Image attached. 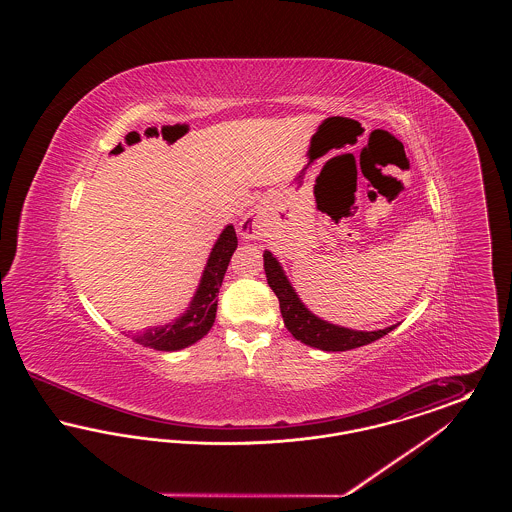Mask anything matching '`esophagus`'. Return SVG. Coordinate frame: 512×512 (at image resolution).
Returning a JSON list of instances; mask_svg holds the SVG:
<instances>
[{"label": "esophagus", "instance_id": "34e87169", "mask_svg": "<svg viewBox=\"0 0 512 512\" xmlns=\"http://www.w3.org/2000/svg\"><path fill=\"white\" fill-rule=\"evenodd\" d=\"M261 230H263V220L259 217V213H255V211H249L244 219H242V222H240V226H238V232H240V236L245 238V240L259 238Z\"/></svg>", "mask_w": 512, "mask_h": 512}]
</instances>
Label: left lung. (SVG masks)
Masks as SVG:
<instances>
[{"label": "left lung", "instance_id": "8db88e82", "mask_svg": "<svg viewBox=\"0 0 512 512\" xmlns=\"http://www.w3.org/2000/svg\"><path fill=\"white\" fill-rule=\"evenodd\" d=\"M263 259H265L268 286L272 288V292L276 293V297L280 301V313L284 318V324L292 332L295 340L322 349V351H349V349L380 340L382 336H386L395 328V326H390L384 330L363 332V330H349L343 326H336V324H330L322 318L315 317L297 297V293L293 290L290 280L286 278L280 263L276 261V257L270 251H265Z\"/></svg>", "mask_w": 512, "mask_h": 512}]
</instances>
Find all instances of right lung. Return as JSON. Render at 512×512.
I'll use <instances>...</instances> for the list:
<instances>
[{"instance_id": "right-lung-1", "label": "right lung", "mask_w": 512, "mask_h": 512, "mask_svg": "<svg viewBox=\"0 0 512 512\" xmlns=\"http://www.w3.org/2000/svg\"><path fill=\"white\" fill-rule=\"evenodd\" d=\"M236 247V230L232 224H228L209 255L199 288L188 311L165 326L149 328L146 332L134 336V340L142 343L144 347H151L157 351H178L201 340L211 330L217 317V295Z\"/></svg>"}]
</instances>
